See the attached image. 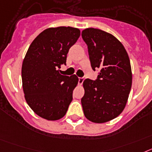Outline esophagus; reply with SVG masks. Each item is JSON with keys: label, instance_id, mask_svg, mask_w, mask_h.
Wrapping results in <instances>:
<instances>
[{"label": "esophagus", "instance_id": "34e87169", "mask_svg": "<svg viewBox=\"0 0 152 152\" xmlns=\"http://www.w3.org/2000/svg\"><path fill=\"white\" fill-rule=\"evenodd\" d=\"M83 81H84V78H81V77L79 78V85H82L83 83Z\"/></svg>", "mask_w": 152, "mask_h": 152}]
</instances>
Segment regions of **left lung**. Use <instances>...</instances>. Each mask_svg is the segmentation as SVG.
I'll return each instance as SVG.
<instances>
[{
  "label": "left lung",
  "mask_w": 152,
  "mask_h": 152,
  "mask_svg": "<svg viewBox=\"0 0 152 152\" xmlns=\"http://www.w3.org/2000/svg\"><path fill=\"white\" fill-rule=\"evenodd\" d=\"M82 37L92 69L100 70L96 81L86 79L83 83L84 115L95 123L107 122L119 115L127 103L132 83L129 55L117 38L99 29H85Z\"/></svg>",
  "instance_id": "8db88e82"
}]
</instances>
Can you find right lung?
<instances>
[{"label": "right lung", "instance_id": "1", "mask_svg": "<svg viewBox=\"0 0 152 152\" xmlns=\"http://www.w3.org/2000/svg\"><path fill=\"white\" fill-rule=\"evenodd\" d=\"M80 30L71 27L46 29L34 39L22 64L25 99L37 115L50 121L65 115L77 86L76 75L63 76L69 50L77 41Z\"/></svg>", "mask_w": 152, "mask_h": 152}]
</instances>
